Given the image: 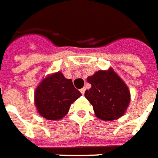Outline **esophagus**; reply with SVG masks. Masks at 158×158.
<instances>
[{
    "instance_id": "1",
    "label": "esophagus",
    "mask_w": 158,
    "mask_h": 158,
    "mask_svg": "<svg viewBox=\"0 0 158 158\" xmlns=\"http://www.w3.org/2000/svg\"><path fill=\"white\" fill-rule=\"evenodd\" d=\"M80 91H81V93H82V95L84 94V92H85V88H82L80 89Z\"/></svg>"
}]
</instances>
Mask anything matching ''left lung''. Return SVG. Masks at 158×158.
I'll return each mask as SVG.
<instances>
[{
  "label": "left lung",
  "instance_id": "left-lung-1",
  "mask_svg": "<svg viewBox=\"0 0 158 158\" xmlns=\"http://www.w3.org/2000/svg\"><path fill=\"white\" fill-rule=\"evenodd\" d=\"M87 81L91 88L84 96L93 106L97 118L111 121L124 115L130 103V90L112 68L98 70Z\"/></svg>",
  "mask_w": 158,
  "mask_h": 158
}]
</instances>
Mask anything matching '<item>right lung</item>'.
<instances>
[{"label": "right lung", "instance_id": "1", "mask_svg": "<svg viewBox=\"0 0 158 158\" xmlns=\"http://www.w3.org/2000/svg\"><path fill=\"white\" fill-rule=\"evenodd\" d=\"M82 96L71 79L61 72L49 74L34 91V104L38 113L49 120H59L66 116L70 106Z\"/></svg>", "mask_w": 158, "mask_h": 158}]
</instances>
